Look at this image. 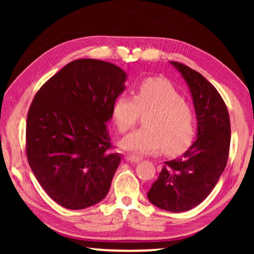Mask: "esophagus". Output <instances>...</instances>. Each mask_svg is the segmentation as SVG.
Returning a JSON list of instances; mask_svg holds the SVG:
<instances>
[{"label":"esophagus","instance_id":"esophagus-1","mask_svg":"<svg viewBox=\"0 0 254 254\" xmlns=\"http://www.w3.org/2000/svg\"><path fill=\"white\" fill-rule=\"evenodd\" d=\"M126 161L130 162V163H138L141 161V158L137 157V156H134V155H127L126 156Z\"/></svg>","mask_w":254,"mask_h":254}]
</instances>
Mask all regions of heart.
I'll return each instance as SVG.
<instances>
[{
  "label": "heart",
  "instance_id": "heart-1",
  "mask_svg": "<svg viewBox=\"0 0 254 254\" xmlns=\"http://www.w3.org/2000/svg\"><path fill=\"white\" fill-rule=\"evenodd\" d=\"M149 113L144 128L127 135L121 148L135 155H148L163 149L166 154L185 150L195 134L193 107L171 83L163 78H147L133 97L121 95L113 104V118L120 134L127 133Z\"/></svg>",
  "mask_w": 254,
  "mask_h": 254
}]
</instances>
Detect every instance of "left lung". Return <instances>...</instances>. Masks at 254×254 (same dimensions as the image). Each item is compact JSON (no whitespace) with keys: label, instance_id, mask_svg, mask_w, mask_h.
Instances as JSON below:
<instances>
[{"label":"left lung","instance_id":"left-lung-1","mask_svg":"<svg viewBox=\"0 0 254 254\" xmlns=\"http://www.w3.org/2000/svg\"><path fill=\"white\" fill-rule=\"evenodd\" d=\"M190 86L195 107L197 137L179 158L165 162L148 199L163 210L180 213L200 204L216 185L228 163L230 118L223 98L200 72L170 61Z\"/></svg>","mask_w":254,"mask_h":254}]
</instances>
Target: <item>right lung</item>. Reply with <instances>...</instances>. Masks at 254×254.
<instances>
[{
    "instance_id": "add662e5",
    "label": "right lung",
    "mask_w": 254,
    "mask_h": 254,
    "mask_svg": "<svg viewBox=\"0 0 254 254\" xmlns=\"http://www.w3.org/2000/svg\"><path fill=\"white\" fill-rule=\"evenodd\" d=\"M126 72L110 62L79 59L34 96L26 120V157L48 195L67 209H84L109 192L121 155L106 123L125 90Z\"/></svg>"
}]
</instances>
